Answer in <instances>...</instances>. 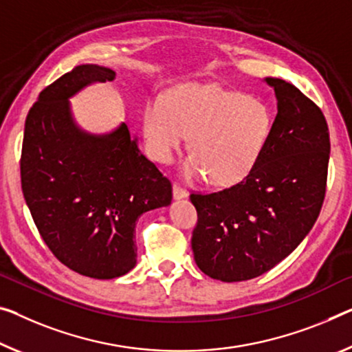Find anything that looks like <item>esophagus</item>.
<instances>
[{
  "instance_id": "esophagus-1",
  "label": "esophagus",
  "mask_w": 352,
  "mask_h": 352,
  "mask_svg": "<svg viewBox=\"0 0 352 352\" xmlns=\"http://www.w3.org/2000/svg\"><path fill=\"white\" fill-rule=\"evenodd\" d=\"M187 190L184 187H181L179 184H173V197L175 199H182V198H187Z\"/></svg>"
}]
</instances>
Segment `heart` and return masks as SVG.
I'll list each match as a JSON object with an SVG mask.
<instances>
[{"instance_id": "b5f03b06", "label": "heart", "mask_w": 352, "mask_h": 352, "mask_svg": "<svg viewBox=\"0 0 352 352\" xmlns=\"http://www.w3.org/2000/svg\"><path fill=\"white\" fill-rule=\"evenodd\" d=\"M270 129L272 113L263 100L219 85H181L166 102L157 97L143 111L151 157L168 164L192 137L184 175L208 176L214 186H232L255 168Z\"/></svg>"}]
</instances>
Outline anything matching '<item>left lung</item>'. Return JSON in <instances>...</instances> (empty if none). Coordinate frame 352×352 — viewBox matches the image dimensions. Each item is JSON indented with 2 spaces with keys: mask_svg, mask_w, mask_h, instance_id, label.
<instances>
[{
  "mask_svg": "<svg viewBox=\"0 0 352 352\" xmlns=\"http://www.w3.org/2000/svg\"><path fill=\"white\" fill-rule=\"evenodd\" d=\"M266 83L275 91L277 116L255 168L230 188L190 195L198 212L195 263L220 282L250 280L277 266L310 232L326 195V118L294 85L270 77Z\"/></svg>",
  "mask_w": 352,
  "mask_h": 352,
  "instance_id": "1",
  "label": "left lung"
}]
</instances>
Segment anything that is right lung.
<instances>
[{
  "mask_svg": "<svg viewBox=\"0 0 352 352\" xmlns=\"http://www.w3.org/2000/svg\"><path fill=\"white\" fill-rule=\"evenodd\" d=\"M115 72L82 64L42 91L25 122L21 190L42 239L64 266L91 278L137 264L135 225L171 204V182L138 149L126 124L104 135L75 122L69 99Z\"/></svg>",
  "mask_w": 352,
  "mask_h": 352,
  "instance_id": "add662e5",
  "label": "right lung"
}]
</instances>
